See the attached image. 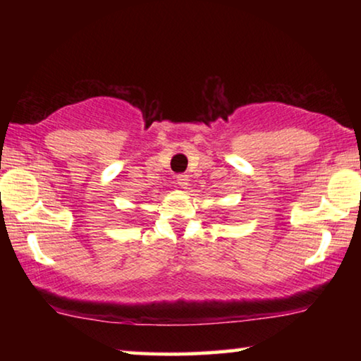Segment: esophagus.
<instances>
[{"mask_svg":"<svg viewBox=\"0 0 361 361\" xmlns=\"http://www.w3.org/2000/svg\"><path fill=\"white\" fill-rule=\"evenodd\" d=\"M176 183H178L181 188H186L188 183H189L188 175H178V176H176Z\"/></svg>","mask_w":361,"mask_h":361,"instance_id":"obj_1","label":"esophagus"}]
</instances>
